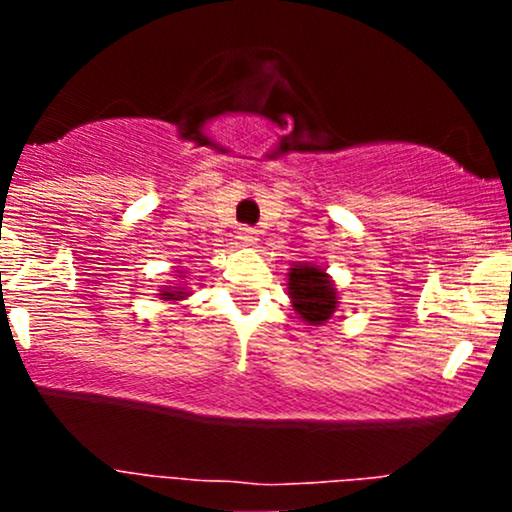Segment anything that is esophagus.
<instances>
[{
	"instance_id": "obj_1",
	"label": "esophagus",
	"mask_w": 512,
	"mask_h": 512,
	"mask_svg": "<svg viewBox=\"0 0 512 512\" xmlns=\"http://www.w3.org/2000/svg\"><path fill=\"white\" fill-rule=\"evenodd\" d=\"M238 240L243 245H248V248H252V245H257V240H260V236H257L255 228L243 226V228H238Z\"/></svg>"
}]
</instances>
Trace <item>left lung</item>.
Segmentation results:
<instances>
[{
	"mask_svg": "<svg viewBox=\"0 0 512 512\" xmlns=\"http://www.w3.org/2000/svg\"><path fill=\"white\" fill-rule=\"evenodd\" d=\"M293 310L310 327L325 325L339 305L337 284L325 267L315 262H293L286 276Z\"/></svg>",
	"mask_w": 512,
	"mask_h": 512,
	"instance_id": "left-lung-1",
	"label": "left lung"
}]
</instances>
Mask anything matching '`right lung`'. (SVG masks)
<instances>
[{
  "mask_svg": "<svg viewBox=\"0 0 512 512\" xmlns=\"http://www.w3.org/2000/svg\"><path fill=\"white\" fill-rule=\"evenodd\" d=\"M187 296H192V293H190V286L185 284V272H175L173 279H170L166 286H161V289H158V298L166 303L185 301Z\"/></svg>",
  "mask_w": 512,
  "mask_h": 512,
  "instance_id": "1",
  "label": "right lung"
}]
</instances>
